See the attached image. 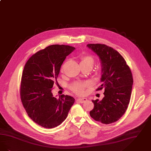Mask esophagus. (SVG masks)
<instances>
[{
  "instance_id": "1",
  "label": "esophagus",
  "mask_w": 151,
  "mask_h": 151,
  "mask_svg": "<svg viewBox=\"0 0 151 151\" xmlns=\"http://www.w3.org/2000/svg\"><path fill=\"white\" fill-rule=\"evenodd\" d=\"M87 98H80L77 99V101L80 103H84L87 101Z\"/></svg>"
}]
</instances>
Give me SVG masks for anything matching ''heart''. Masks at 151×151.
I'll return each mask as SVG.
<instances>
[{
  "instance_id": "b5f03b06",
  "label": "heart",
  "mask_w": 151,
  "mask_h": 151,
  "mask_svg": "<svg viewBox=\"0 0 151 151\" xmlns=\"http://www.w3.org/2000/svg\"><path fill=\"white\" fill-rule=\"evenodd\" d=\"M94 63V60L93 57L88 54H84L80 57V66H89L91 67L93 66ZM65 65H63L61 68V71H63ZM89 85L88 82L83 81H75L70 85V88L72 91L77 94H83L84 93L85 88Z\"/></svg>"
}]
</instances>
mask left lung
<instances>
[{"instance_id": "8db88e82", "label": "left lung", "mask_w": 151, "mask_h": 151, "mask_svg": "<svg viewBox=\"0 0 151 151\" xmlns=\"http://www.w3.org/2000/svg\"><path fill=\"white\" fill-rule=\"evenodd\" d=\"M87 46L101 60L102 84L96 91L104 89L102 101L92 100L94 107L90 115L94 120L109 124L119 120L127 111L132 90V73L126 60L114 49L101 44Z\"/></svg>"}]
</instances>
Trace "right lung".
Masks as SVG:
<instances>
[{
  "mask_svg": "<svg viewBox=\"0 0 151 151\" xmlns=\"http://www.w3.org/2000/svg\"><path fill=\"white\" fill-rule=\"evenodd\" d=\"M75 48L52 45L33 54L22 72L20 97L31 120L41 127L52 129L66 119L75 99L70 96L53 97L52 91L57 83L60 67Z\"/></svg>",
  "mask_w": 151,
  "mask_h": 151,
  "instance_id": "right-lung-1",
  "label": "right lung"
}]
</instances>
